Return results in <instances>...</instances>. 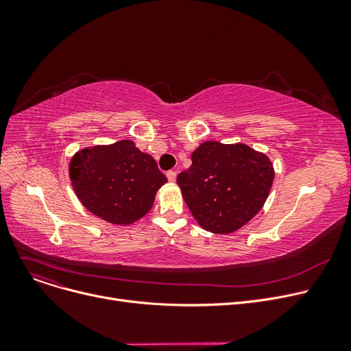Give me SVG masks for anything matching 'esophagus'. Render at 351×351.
<instances>
[{
	"mask_svg": "<svg viewBox=\"0 0 351 351\" xmlns=\"http://www.w3.org/2000/svg\"><path fill=\"white\" fill-rule=\"evenodd\" d=\"M166 176H168V180L172 182V183L176 180V172L175 171H169L168 173H166Z\"/></svg>",
	"mask_w": 351,
	"mask_h": 351,
	"instance_id": "obj_1",
	"label": "esophagus"
}]
</instances>
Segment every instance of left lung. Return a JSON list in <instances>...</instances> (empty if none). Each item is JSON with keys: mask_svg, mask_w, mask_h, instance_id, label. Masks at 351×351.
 <instances>
[{"mask_svg": "<svg viewBox=\"0 0 351 351\" xmlns=\"http://www.w3.org/2000/svg\"><path fill=\"white\" fill-rule=\"evenodd\" d=\"M273 179V165L265 154L245 143L206 141L176 182L197 223L208 232L228 234L259 213Z\"/></svg>", "mask_w": 351, "mask_h": 351, "instance_id": "left-lung-1", "label": "left lung"}]
</instances>
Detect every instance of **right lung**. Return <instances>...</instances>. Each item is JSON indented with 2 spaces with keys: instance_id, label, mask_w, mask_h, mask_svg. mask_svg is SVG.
Returning <instances> with one entry per match:
<instances>
[{
  "instance_id": "1",
  "label": "right lung",
  "mask_w": 351,
  "mask_h": 351,
  "mask_svg": "<svg viewBox=\"0 0 351 351\" xmlns=\"http://www.w3.org/2000/svg\"><path fill=\"white\" fill-rule=\"evenodd\" d=\"M69 178L81 204L112 225H131L151 210L168 179L132 141L85 147L73 155Z\"/></svg>"
}]
</instances>
